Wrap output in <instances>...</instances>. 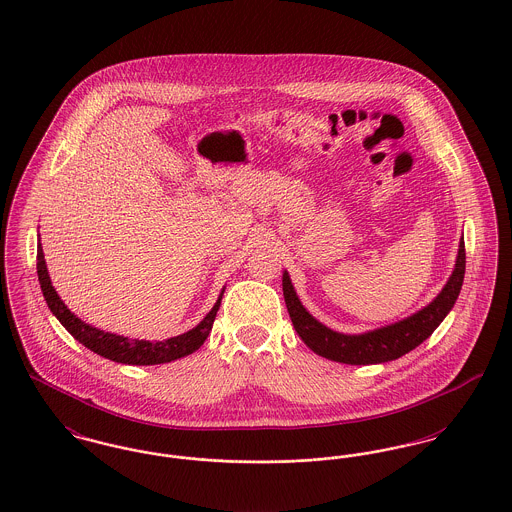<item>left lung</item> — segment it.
I'll list each match as a JSON object with an SVG mask.
<instances>
[{"label": "left lung", "mask_w": 512, "mask_h": 512, "mask_svg": "<svg viewBox=\"0 0 512 512\" xmlns=\"http://www.w3.org/2000/svg\"><path fill=\"white\" fill-rule=\"evenodd\" d=\"M464 271H466V249H464V241H460L456 267L452 271L447 286L441 290V294L435 300L404 321H398L389 327L365 332V334H340L327 329L317 319H313L298 300L288 272H284L282 276V292H284V301H286L294 329L315 354L327 360L340 361V363L369 365V363L398 360L400 356L420 346L425 338H429L441 325V321L447 317V313L451 311L454 301L458 298L464 282Z\"/></svg>", "instance_id": "1"}]
</instances>
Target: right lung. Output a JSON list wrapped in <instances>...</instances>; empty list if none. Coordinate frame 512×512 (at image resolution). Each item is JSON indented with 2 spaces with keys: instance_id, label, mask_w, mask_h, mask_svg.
Wrapping results in <instances>:
<instances>
[{
  "instance_id": "obj_1",
  "label": "right lung",
  "mask_w": 512,
  "mask_h": 512,
  "mask_svg": "<svg viewBox=\"0 0 512 512\" xmlns=\"http://www.w3.org/2000/svg\"><path fill=\"white\" fill-rule=\"evenodd\" d=\"M36 272H38V282L42 288V294L46 298V303L50 311L60 319L61 325L69 331L73 338H77L83 346H87L94 354L108 358V360L118 361V363H127V365H158V363H168V361L180 360L183 356L193 354L203 346L207 340L209 332L216 317V311L220 307V300L214 303L209 315L191 331L183 332L180 336L162 340V342H149V340H131L125 336H118L112 332L100 331L94 329L91 325L83 323L79 317H75L67 305L60 300L56 294L50 276L46 271L44 263V253L42 247L38 245L36 251Z\"/></svg>"
}]
</instances>
